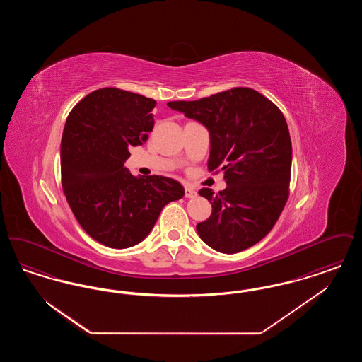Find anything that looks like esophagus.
<instances>
[{"instance_id":"1","label":"esophagus","mask_w":362,"mask_h":362,"mask_svg":"<svg viewBox=\"0 0 362 362\" xmlns=\"http://www.w3.org/2000/svg\"><path fill=\"white\" fill-rule=\"evenodd\" d=\"M185 195H186V198H195L198 194H197V191H195V189H194L192 186L186 185V186H185Z\"/></svg>"}]
</instances>
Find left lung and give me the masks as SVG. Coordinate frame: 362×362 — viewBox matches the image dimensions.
Masks as SVG:
<instances>
[{
  "instance_id": "obj_1",
  "label": "left lung",
  "mask_w": 362,
  "mask_h": 362,
  "mask_svg": "<svg viewBox=\"0 0 362 362\" xmlns=\"http://www.w3.org/2000/svg\"><path fill=\"white\" fill-rule=\"evenodd\" d=\"M168 107L201 122L210 134V173L224 171L226 189H199L211 204L199 238L213 250L236 254L262 240L289 198L292 141L284 114L251 88H232Z\"/></svg>"
}]
</instances>
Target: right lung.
<instances>
[{
	"instance_id": "add662e5",
	"label": "right lung",
	"mask_w": 362,
	"mask_h": 362,
	"mask_svg": "<svg viewBox=\"0 0 362 362\" xmlns=\"http://www.w3.org/2000/svg\"><path fill=\"white\" fill-rule=\"evenodd\" d=\"M156 100L102 88L73 107L61 141V179L70 209L86 233L111 248L144 240L163 210L185 195L171 177L134 176L123 167L132 146L153 130Z\"/></svg>"
}]
</instances>
